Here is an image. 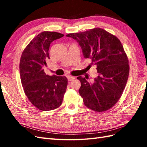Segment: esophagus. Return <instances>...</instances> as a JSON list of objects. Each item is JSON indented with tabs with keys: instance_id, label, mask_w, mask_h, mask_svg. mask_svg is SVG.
<instances>
[{
	"instance_id": "34e87169",
	"label": "esophagus",
	"mask_w": 147,
	"mask_h": 147,
	"mask_svg": "<svg viewBox=\"0 0 147 147\" xmlns=\"http://www.w3.org/2000/svg\"><path fill=\"white\" fill-rule=\"evenodd\" d=\"M67 79L69 81H73L75 79V77L72 76H67Z\"/></svg>"
}]
</instances>
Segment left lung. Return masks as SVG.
<instances>
[{
    "label": "left lung",
    "instance_id": "1",
    "mask_svg": "<svg viewBox=\"0 0 147 147\" xmlns=\"http://www.w3.org/2000/svg\"><path fill=\"white\" fill-rule=\"evenodd\" d=\"M78 42L85 58L96 65L98 75L90 83L85 78H77L81 82L79 93L86 107L95 112L109 110L123 94L129 73V61L117 37L100 28L84 32L69 33Z\"/></svg>",
    "mask_w": 147,
    "mask_h": 147
}]
</instances>
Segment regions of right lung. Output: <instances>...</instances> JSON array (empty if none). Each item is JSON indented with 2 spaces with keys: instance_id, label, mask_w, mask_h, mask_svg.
I'll list each match as a JSON object with an SVG mask.
<instances>
[{
  "instance_id": "right-lung-1",
  "label": "right lung",
  "mask_w": 147,
  "mask_h": 147,
  "mask_svg": "<svg viewBox=\"0 0 147 147\" xmlns=\"http://www.w3.org/2000/svg\"><path fill=\"white\" fill-rule=\"evenodd\" d=\"M64 35L44 31L31 41L22 53L20 71L24 93L39 110L51 111L62 104L67 85L65 76L46 74L43 67L50 59L49 50L52 42Z\"/></svg>"
}]
</instances>
